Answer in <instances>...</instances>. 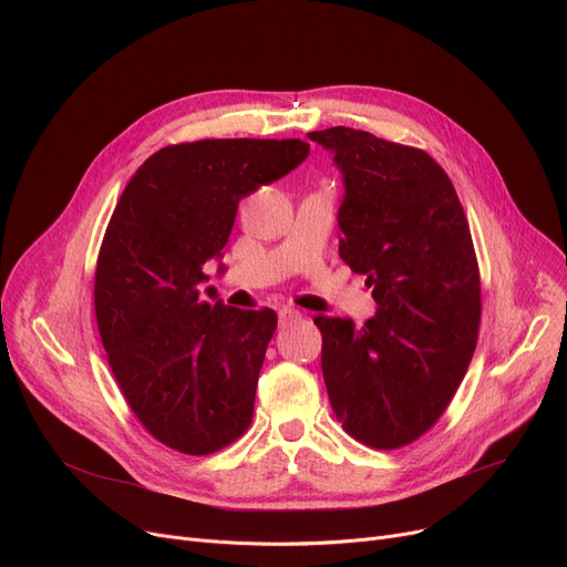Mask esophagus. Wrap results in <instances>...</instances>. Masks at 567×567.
I'll use <instances>...</instances> for the list:
<instances>
[{"label":"esophagus","mask_w":567,"mask_h":567,"mask_svg":"<svg viewBox=\"0 0 567 567\" xmlns=\"http://www.w3.org/2000/svg\"><path fill=\"white\" fill-rule=\"evenodd\" d=\"M278 319H280V326H287V323L301 321V319H303V315H301L299 310H293V308H282V310L278 312Z\"/></svg>","instance_id":"obj_1"}]
</instances>
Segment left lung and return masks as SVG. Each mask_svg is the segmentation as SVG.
Segmentation results:
<instances>
[{
	"mask_svg": "<svg viewBox=\"0 0 567 567\" xmlns=\"http://www.w3.org/2000/svg\"><path fill=\"white\" fill-rule=\"evenodd\" d=\"M308 137L344 174L340 257L377 315L315 317L344 432L377 451L421 439L455 398L481 331V271L455 186L423 148L336 126Z\"/></svg>",
	"mask_w": 567,
	"mask_h": 567,
	"instance_id": "8db88e82",
	"label": "left lung"
}]
</instances>
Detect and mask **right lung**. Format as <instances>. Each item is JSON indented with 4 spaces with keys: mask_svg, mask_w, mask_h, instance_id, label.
<instances>
[{
    "mask_svg": "<svg viewBox=\"0 0 567 567\" xmlns=\"http://www.w3.org/2000/svg\"><path fill=\"white\" fill-rule=\"evenodd\" d=\"M308 154L303 140L169 144L114 206L94 278L99 333L135 419L172 451L212 455L250 427L278 317L208 303L197 285L229 241L238 202Z\"/></svg>",
    "mask_w": 567,
    "mask_h": 567,
    "instance_id": "obj_1",
    "label": "right lung"
}]
</instances>
